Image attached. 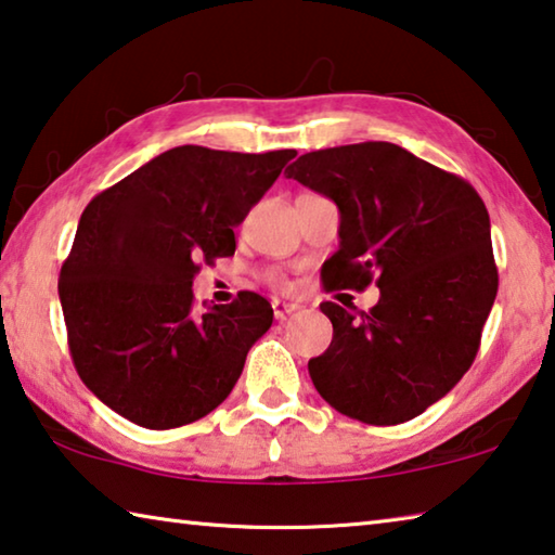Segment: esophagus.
<instances>
[{"instance_id": "esophagus-1", "label": "esophagus", "mask_w": 555, "mask_h": 555, "mask_svg": "<svg viewBox=\"0 0 555 555\" xmlns=\"http://www.w3.org/2000/svg\"><path fill=\"white\" fill-rule=\"evenodd\" d=\"M271 308H274V315L276 321H284L286 315H291L294 311H298V304H291V300H281V298H274L271 300Z\"/></svg>"}]
</instances>
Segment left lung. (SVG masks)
Returning <instances> with one entry per match:
<instances>
[{
  "instance_id": "left-lung-1",
  "label": "left lung",
  "mask_w": 555,
  "mask_h": 555,
  "mask_svg": "<svg viewBox=\"0 0 555 555\" xmlns=\"http://www.w3.org/2000/svg\"><path fill=\"white\" fill-rule=\"evenodd\" d=\"M286 178L340 210L325 288L379 286L370 313L321 304L333 343L308 362L318 393L362 424L416 418L469 370L500 286L482 198L460 176L389 142L304 154Z\"/></svg>"
}]
</instances>
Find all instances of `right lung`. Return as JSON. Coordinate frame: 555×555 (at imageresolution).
I'll use <instances>...</instances> for the list:
<instances>
[{
    "label": "right lung",
    "instance_id": "1",
    "mask_svg": "<svg viewBox=\"0 0 555 555\" xmlns=\"http://www.w3.org/2000/svg\"><path fill=\"white\" fill-rule=\"evenodd\" d=\"M294 156L176 146L88 203L59 296L75 370L105 406L166 430L228 399L274 311L255 291L198 311L191 286L201 261L234 255V228Z\"/></svg>",
    "mask_w": 555,
    "mask_h": 555
}]
</instances>
